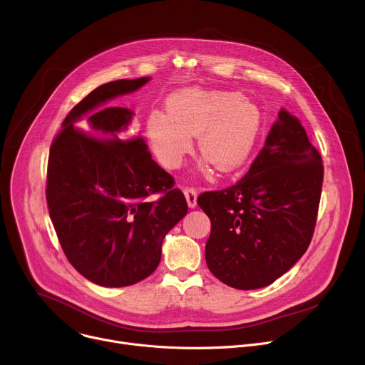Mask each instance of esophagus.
<instances>
[{
    "label": "esophagus",
    "instance_id": "1",
    "mask_svg": "<svg viewBox=\"0 0 365 365\" xmlns=\"http://www.w3.org/2000/svg\"><path fill=\"white\" fill-rule=\"evenodd\" d=\"M183 193H185V197H186V202H187L189 207H195V206H196V199H197V192H196V189H193V187H185V189H183Z\"/></svg>",
    "mask_w": 365,
    "mask_h": 365
}]
</instances>
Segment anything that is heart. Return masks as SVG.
Listing matches in <instances>:
<instances>
[{"label":"heart","mask_w":365,"mask_h":365,"mask_svg":"<svg viewBox=\"0 0 365 365\" xmlns=\"http://www.w3.org/2000/svg\"><path fill=\"white\" fill-rule=\"evenodd\" d=\"M259 130V110L234 91H179L169 98L168 111L155 110L145 121L151 150L165 168H178L192 148V135H197L205 163L220 173L247 162Z\"/></svg>","instance_id":"b5f03b06"}]
</instances>
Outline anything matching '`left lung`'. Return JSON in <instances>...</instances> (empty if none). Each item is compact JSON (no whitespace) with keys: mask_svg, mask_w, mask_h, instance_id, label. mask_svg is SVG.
<instances>
[{"mask_svg":"<svg viewBox=\"0 0 365 365\" xmlns=\"http://www.w3.org/2000/svg\"><path fill=\"white\" fill-rule=\"evenodd\" d=\"M322 180L321 154L299 118L282 108L247 175L197 197L211 220L207 269L240 290L264 287L282 277L310 244Z\"/></svg>","mask_w":365,"mask_h":365,"instance_id":"1","label":"left lung"}]
</instances>
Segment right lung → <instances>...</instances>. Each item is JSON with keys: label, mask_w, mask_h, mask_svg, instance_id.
Wrapping results in <instances>:
<instances>
[{"label": "right lung", "mask_w": 365, "mask_h": 365, "mask_svg": "<svg viewBox=\"0 0 365 365\" xmlns=\"http://www.w3.org/2000/svg\"><path fill=\"white\" fill-rule=\"evenodd\" d=\"M148 81L120 79L93 89L72 108L50 147V220L71 264L103 287L148 277L160 263L166 234L187 214L185 195L151 159L144 140L128 138L134 113L106 107ZM160 191L162 198L148 200Z\"/></svg>", "instance_id": "add662e5"}]
</instances>
